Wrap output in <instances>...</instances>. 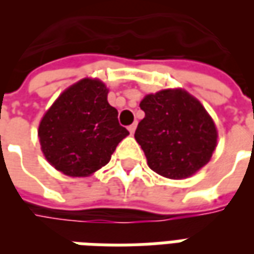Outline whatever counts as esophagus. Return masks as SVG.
Segmentation results:
<instances>
[{
  "instance_id": "obj_1",
  "label": "esophagus",
  "mask_w": 254,
  "mask_h": 254,
  "mask_svg": "<svg viewBox=\"0 0 254 254\" xmlns=\"http://www.w3.org/2000/svg\"><path fill=\"white\" fill-rule=\"evenodd\" d=\"M127 130L130 132V134H133V133H134V130H136V124H132L130 127H127Z\"/></svg>"
}]
</instances>
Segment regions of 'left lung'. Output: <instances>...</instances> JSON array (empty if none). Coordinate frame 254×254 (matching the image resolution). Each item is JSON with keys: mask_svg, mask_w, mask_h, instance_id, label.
<instances>
[{"mask_svg": "<svg viewBox=\"0 0 254 254\" xmlns=\"http://www.w3.org/2000/svg\"><path fill=\"white\" fill-rule=\"evenodd\" d=\"M145 113L134 138L149 169L171 180L193 176L216 148L218 132L202 105L181 88L162 89L140 102Z\"/></svg>", "mask_w": 254, "mask_h": 254, "instance_id": "obj_1", "label": "left lung"}]
</instances>
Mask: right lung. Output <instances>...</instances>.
<instances>
[{
	"instance_id": "right-lung-1",
	"label": "right lung",
	"mask_w": 254,
	"mask_h": 254,
	"mask_svg": "<svg viewBox=\"0 0 254 254\" xmlns=\"http://www.w3.org/2000/svg\"><path fill=\"white\" fill-rule=\"evenodd\" d=\"M107 94L100 80L83 78L65 89L42 118V152L65 176H91L110 162L118 143L129 134Z\"/></svg>"
}]
</instances>
